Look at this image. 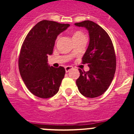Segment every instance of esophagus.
<instances>
[{"label": "esophagus", "mask_w": 134, "mask_h": 134, "mask_svg": "<svg viewBox=\"0 0 134 134\" xmlns=\"http://www.w3.org/2000/svg\"><path fill=\"white\" fill-rule=\"evenodd\" d=\"M73 67L72 66H65V70H66V72H69L70 70L71 69H72Z\"/></svg>", "instance_id": "1"}]
</instances>
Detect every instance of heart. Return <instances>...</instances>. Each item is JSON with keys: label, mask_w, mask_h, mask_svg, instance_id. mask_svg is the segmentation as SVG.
Returning <instances> with one entry per match:
<instances>
[{"label": "heart", "mask_w": 134, "mask_h": 134, "mask_svg": "<svg viewBox=\"0 0 134 134\" xmlns=\"http://www.w3.org/2000/svg\"><path fill=\"white\" fill-rule=\"evenodd\" d=\"M85 36L84 34L80 31H76L74 34H73V38H77V37H80Z\"/></svg>", "instance_id": "obj_1"}]
</instances>
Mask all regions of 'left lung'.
I'll return each mask as SVG.
<instances>
[{"label": "left lung", "instance_id": "8db88e82", "mask_svg": "<svg viewBox=\"0 0 134 134\" xmlns=\"http://www.w3.org/2000/svg\"><path fill=\"white\" fill-rule=\"evenodd\" d=\"M85 27L89 34V44L82 57V64H88L89 70L79 69L80 76L76 80L79 91L86 97L95 98L108 89L114 77L116 57L114 47L107 33L91 21L75 23Z\"/></svg>", "mask_w": 134, "mask_h": 134}]
</instances>
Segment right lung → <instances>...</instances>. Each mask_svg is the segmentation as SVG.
I'll return each mask as SVG.
<instances>
[{"label": "right lung", "instance_id": "1", "mask_svg": "<svg viewBox=\"0 0 134 134\" xmlns=\"http://www.w3.org/2000/svg\"><path fill=\"white\" fill-rule=\"evenodd\" d=\"M69 26L43 20L31 29L21 46L20 74L27 88L38 97L48 99L58 92L66 71L62 66H49L48 56L52 54L58 35Z\"/></svg>", "mask_w": 134, "mask_h": 134}]
</instances>
